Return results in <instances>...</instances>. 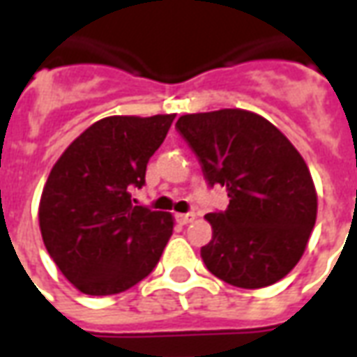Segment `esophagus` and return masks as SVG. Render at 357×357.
Here are the masks:
<instances>
[{
  "instance_id": "obj_1",
  "label": "esophagus",
  "mask_w": 357,
  "mask_h": 357,
  "mask_svg": "<svg viewBox=\"0 0 357 357\" xmlns=\"http://www.w3.org/2000/svg\"><path fill=\"white\" fill-rule=\"evenodd\" d=\"M176 220H178L181 225H187V224H191V222H193L195 214H193V212H187V214H176Z\"/></svg>"
}]
</instances>
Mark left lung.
Returning <instances> with one entry per match:
<instances>
[{
	"instance_id": "obj_1",
	"label": "left lung",
	"mask_w": 357,
	"mask_h": 357,
	"mask_svg": "<svg viewBox=\"0 0 357 357\" xmlns=\"http://www.w3.org/2000/svg\"><path fill=\"white\" fill-rule=\"evenodd\" d=\"M176 130L199 158L210 187L229 204L206 214L212 241L201 248L212 275L262 289L291 271L315 225L317 195L304 158L255 112L222 109L179 116Z\"/></svg>"
}]
</instances>
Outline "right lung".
Here are the masks:
<instances>
[{"label": "right lung", "mask_w": 357, "mask_h": 357, "mask_svg": "<svg viewBox=\"0 0 357 357\" xmlns=\"http://www.w3.org/2000/svg\"><path fill=\"white\" fill-rule=\"evenodd\" d=\"M176 114L109 116L61 155L40 201V229L63 275L91 296L128 291L155 269L174 231L166 212L135 206L147 162Z\"/></svg>", "instance_id": "1"}]
</instances>
